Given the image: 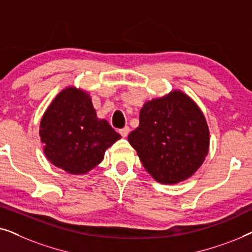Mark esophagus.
Masks as SVG:
<instances>
[{"mask_svg":"<svg viewBox=\"0 0 252 252\" xmlns=\"http://www.w3.org/2000/svg\"><path fill=\"white\" fill-rule=\"evenodd\" d=\"M119 133H120V135H122L123 137H126L127 135H128V133H129V127L128 126H125L124 127V128H122L119 130Z\"/></svg>","mask_w":252,"mask_h":252,"instance_id":"esophagus-1","label":"esophagus"}]
</instances>
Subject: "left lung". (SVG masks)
I'll list each match as a JSON object with an SVG mask.
<instances>
[{
  "mask_svg": "<svg viewBox=\"0 0 252 252\" xmlns=\"http://www.w3.org/2000/svg\"><path fill=\"white\" fill-rule=\"evenodd\" d=\"M140 160L160 184L191 177L209 151V128L198 106L182 92L147 102L128 135Z\"/></svg>",
  "mask_w": 252,
  "mask_h": 252,
  "instance_id": "8db88e82",
  "label": "left lung"
}]
</instances>
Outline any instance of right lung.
Listing matches in <instances>:
<instances>
[{"instance_id": "1", "label": "right lung", "mask_w": 252, "mask_h": 252, "mask_svg": "<svg viewBox=\"0 0 252 252\" xmlns=\"http://www.w3.org/2000/svg\"><path fill=\"white\" fill-rule=\"evenodd\" d=\"M48 159L71 174L87 173L104 158L120 135L104 119H97L87 93L68 87L56 96L40 125Z\"/></svg>"}]
</instances>
